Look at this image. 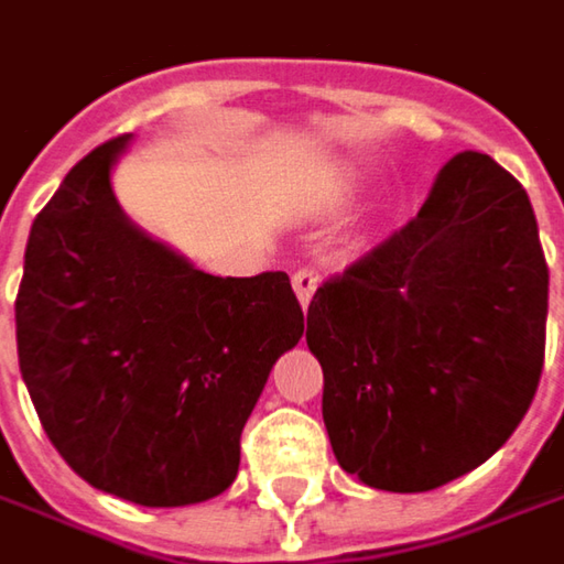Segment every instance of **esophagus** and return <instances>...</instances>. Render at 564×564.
Returning a JSON list of instances; mask_svg holds the SVG:
<instances>
[{"label":"esophagus","mask_w":564,"mask_h":564,"mask_svg":"<svg viewBox=\"0 0 564 564\" xmlns=\"http://www.w3.org/2000/svg\"><path fill=\"white\" fill-rule=\"evenodd\" d=\"M315 286H318V271H315V268H300V271L293 274V290H296V300H300L303 306H310Z\"/></svg>","instance_id":"obj_1"}]
</instances>
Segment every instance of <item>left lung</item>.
<instances>
[{"mask_svg":"<svg viewBox=\"0 0 564 564\" xmlns=\"http://www.w3.org/2000/svg\"><path fill=\"white\" fill-rule=\"evenodd\" d=\"M546 313L527 191L491 155L456 152L417 216L310 303L306 345L338 466L382 491L473 473L536 395Z\"/></svg>","mask_w":564,"mask_h":564,"instance_id":"8db88e82","label":"left lung"}]
</instances>
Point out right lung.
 I'll list each match as a JSON object with an SVG mask.
<instances>
[{"mask_svg": "<svg viewBox=\"0 0 564 564\" xmlns=\"http://www.w3.org/2000/svg\"><path fill=\"white\" fill-rule=\"evenodd\" d=\"M130 133L69 169L37 214L15 300L21 380L56 453L143 508L216 498L303 310L283 271L214 278L120 210Z\"/></svg>", "mask_w": 564, "mask_h": 564, "instance_id": "right-lung-1", "label": "right lung"}]
</instances>
